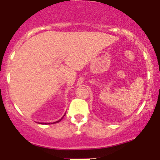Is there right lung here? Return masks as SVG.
I'll return each mask as SVG.
<instances>
[{
    "instance_id": "add662e5",
    "label": "right lung",
    "mask_w": 160,
    "mask_h": 160,
    "mask_svg": "<svg viewBox=\"0 0 160 160\" xmlns=\"http://www.w3.org/2000/svg\"><path fill=\"white\" fill-rule=\"evenodd\" d=\"M64 116H65V115H63V117H64ZM63 117H62V118H63ZM62 118H61V119H59V120H58V121H57V122H53V123H56V122H60V121H61V120L62 119Z\"/></svg>"
}]
</instances>
